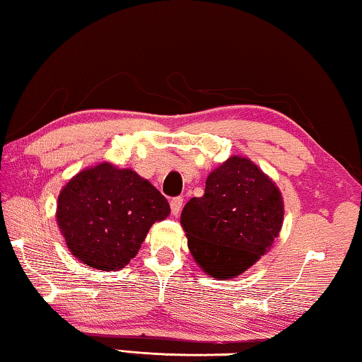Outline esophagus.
<instances>
[{"label":"esophagus","instance_id":"obj_1","mask_svg":"<svg viewBox=\"0 0 362 362\" xmlns=\"http://www.w3.org/2000/svg\"><path fill=\"white\" fill-rule=\"evenodd\" d=\"M182 206H183V198L177 197V198H172L170 199V211L174 216H179L182 211Z\"/></svg>","mask_w":362,"mask_h":362}]
</instances>
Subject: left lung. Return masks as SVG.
I'll return each mask as SVG.
<instances>
[{"mask_svg":"<svg viewBox=\"0 0 362 362\" xmlns=\"http://www.w3.org/2000/svg\"><path fill=\"white\" fill-rule=\"evenodd\" d=\"M279 188L250 159L233 156L206 179L180 216L188 249L209 276L230 279L269 250L283 226Z\"/></svg>","mask_w":362,"mask_h":362,"instance_id":"8db88e82","label":"left lung"}]
</instances>
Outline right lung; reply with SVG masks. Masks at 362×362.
I'll return each instance as SVG.
<instances>
[{
    "label": "right lung",
    "mask_w": 362,
    "mask_h": 362,
    "mask_svg": "<svg viewBox=\"0 0 362 362\" xmlns=\"http://www.w3.org/2000/svg\"><path fill=\"white\" fill-rule=\"evenodd\" d=\"M169 213L158 188L110 163L81 170L62 188L57 203L58 228L69 252L102 272L125 268L151 226Z\"/></svg>",
    "instance_id": "1"
}]
</instances>
